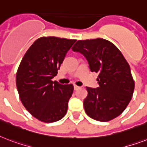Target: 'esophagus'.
<instances>
[{
	"mask_svg": "<svg viewBox=\"0 0 147 147\" xmlns=\"http://www.w3.org/2000/svg\"><path fill=\"white\" fill-rule=\"evenodd\" d=\"M79 88H80V87H79V86H77L76 85H74V89L78 90V89H79Z\"/></svg>",
	"mask_w": 147,
	"mask_h": 147,
	"instance_id": "34e87169",
	"label": "esophagus"
}]
</instances>
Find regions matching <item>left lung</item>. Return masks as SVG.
Wrapping results in <instances>:
<instances>
[{"label":"left lung","mask_w":147,"mask_h":147,"mask_svg":"<svg viewBox=\"0 0 147 147\" xmlns=\"http://www.w3.org/2000/svg\"><path fill=\"white\" fill-rule=\"evenodd\" d=\"M87 59L91 71L98 73L97 88L86 87V114L98 121H111L127 107L134 90L129 64L112 42L105 39L78 40L71 48Z\"/></svg>","instance_id":"1"}]
</instances>
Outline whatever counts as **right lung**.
I'll list each match as a JSON object with an SVG mask.
<instances>
[{
  "label": "right lung",
  "instance_id": "1",
  "mask_svg": "<svg viewBox=\"0 0 147 147\" xmlns=\"http://www.w3.org/2000/svg\"><path fill=\"white\" fill-rule=\"evenodd\" d=\"M76 40L40 37L25 53L17 69L16 84L22 104L45 123L61 120L73 93L71 84L61 85L54 78Z\"/></svg>",
  "mask_w": 147,
  "mask_h": 147
}]
</instances>
